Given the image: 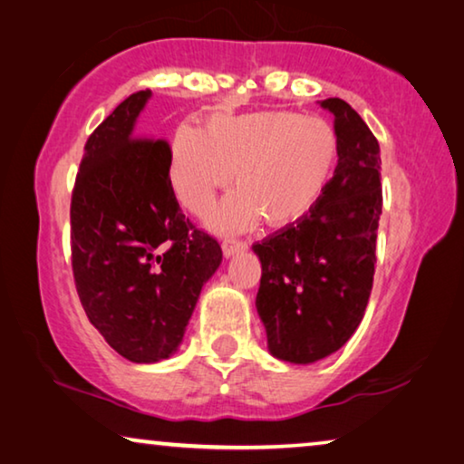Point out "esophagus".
<instances>
[{
    "label": "esophagus",
    "mask_w": 464,
    "mask_h": 464,
    "mask_svg": "<svg viewBox=\"0 0 464 464\" xmlns=\"http://www.w3.org/2000/svg\"><path fill=\"white\" fill-rule=\"evenodd\" d=\"M247 249V241L244 239H235V237H225L223 239V254L227 258H231V256L239 254V252H246Z\"/></svg>",
    "instance_id": "obj_1"
}]
</instances>
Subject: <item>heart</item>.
<instances>
[{
  "label": "heart",
  "instance_id": "heart-1",
  "mask_svg": "<svg viewBox=\"0 0 464 464\" xmlns=\"http://www.w3.org/2000/svg\"><path fill=\"white\" fill-rule=\"evenodd\" d=\"M341 138L322 117L295 111L212 113L206 128L181 126L171 144L169 181L183 208L204 217L233 179L237 189L210 215L220 233L247 231L264 217L275 227L304 220L334 179Z\"/></svg>",
  "mask_w": 464,
  "mask_h": 464
}]
</instances>
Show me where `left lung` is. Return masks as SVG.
Here are the masks:
<instances>
[{
	"label": "left lung",
	"mask_w": 464,
	"mask_h": 464,
	"mask_svg": "<svg viewBox=\"0 0 464 464\" xmlns=\"http://www.w3.org/2000/svg\"><path fill=\"white\" fill-rule=\"evenodd\" d=\"M334 115L341 159L320 204L299 223L254 244L262 262L256 307L276 359L314 363L362 324L373 285L382 215L380 144L349 102H320Z\"/></svg>",
	"instance_id": "obj_1"
}]
</instances>
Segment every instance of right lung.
Masks as SVG:
<instances>
[{
    "label": "right lung",
    "mask_w": 464,
    "mask_h": 464,
    "mask_svg": "<svg viewBox=\"0 0 464 464\" xmlns=\"http://www.w3.org/2000/svg\"><path fill=\"white\" fill-rule=\"evenodd\" d=\"M150 91L88 136L72 192L73 283L91 324L134 363L178 351L223 249L183 215L169 181L171 146L138 136Z\"/></svg>",
    "instance_id": "obj_1"
}]
</instances>
